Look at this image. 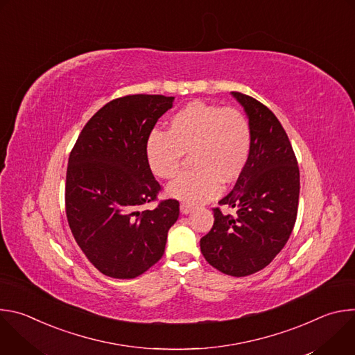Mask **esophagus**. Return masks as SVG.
Segmentation results:
<instances>
[{
	"label": "esophagus",
	"mask_w": 355,
	"mask_h": 355,
	"mask_svg": "<svg viewBox=\"0 0 355 355\" xmlns=\"http://www.w3.org/2000/svg\"><path fill=\"white\" fill-rule=\"evenodd\" d=\"M180 209H181V214L187 215V214H189L192 211V207L189 204H184V202H182V204L180 205Z\"/></svg>",
	"instance_id": "1"
}]
</instances>
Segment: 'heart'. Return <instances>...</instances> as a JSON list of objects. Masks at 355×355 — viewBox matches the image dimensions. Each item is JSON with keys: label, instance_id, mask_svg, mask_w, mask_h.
<instances>
[{"label": "heart", "instance_id": "heart-1", "mask_svg": "<svg viewBox=\"0 0 355 355\" xmlns=\"http://www.w3.org/2000/svg\"><path fill=\"white\" fill-rule=\"evenodd\" d=\"M252 133L245 114L202 101L187 104L170 119L168 132L153 130L146 141V155L160 178L178 174L185 153L192 168L168 185V193L187 204L212 199L220 182H234L251 153Z\"/></svg>", "mask_w": 355, "mask_h": 355}]
</instances>
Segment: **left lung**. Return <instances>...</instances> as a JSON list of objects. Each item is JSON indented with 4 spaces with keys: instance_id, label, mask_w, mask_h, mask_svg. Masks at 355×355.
Here are the masks:
<instances>
[{
    "instance_id": "left-lung-1",
    "label": "left lung",
    "mask_w": 355,
    "mask_h": 355,
    "mask_svg": "<svg viewBox=\"0 0 355 355\" xmlns=\"http://www.w3.org/2000/svg\"><path fill=\"white\" fill-rule=\"evenodd\" d=\"M252 133L251 153L234 188L214 208L215 222L200 252L216 270L247 277L266 268L286 244L297 215L299 167L281 122L264 104L233 91Z\"/></svg>"
}]
</instances>
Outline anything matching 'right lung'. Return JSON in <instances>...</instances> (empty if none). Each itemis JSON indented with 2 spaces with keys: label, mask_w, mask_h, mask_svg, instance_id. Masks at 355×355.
<instances>
[{
  "label": "right lung",
  "mask_w": 355,
  "mask_h": 355,
  "mask_svg": "<svg viewBox=\"0 0 355 355\" xmlns=\"http://www.w3.org/2000/svg\"><path fill=\"white\" fill-rule=\"evenodd\" d=\"M174 96L126 95L101 108L83 128L69 157L66 215L89 263L104 275L130 279L164 254L180 204L157 199L162 185L150 170L146 141Z\"/></svg>",
  "instance_id": "add662e5"
}]
</instances>
